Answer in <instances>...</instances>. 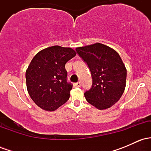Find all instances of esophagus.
<instances>
[{
    "mask_svg": "<svg viewBox=\"0 0 151 151\" xmlns=\"http://www.w3.org/2000/svg\"><path fill=\"white\" fill-rule=\"evenodd\" d=\"M74 86H77V87H79V86H81V82H80V81H78V82L74 84Z\"/></svg>",
    "mask_w": 151,
    "mask_h": 151,
    "instance_id": "1",
    "label": "esophagus"
}]
</instances>
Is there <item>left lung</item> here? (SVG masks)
Segmentation results:
<instances>
[{
    "label": "left lung",
    "instance_id": "1",
    "mask_svg": "<svg viewBox=\"0 0 151 151\" xmlns=\"http://www.w3.org/2000/svg\"><path fill=\"white\" fill-rule=\"evenodd\" d=\"M87 64L92 85L84 92L86 100L98 109H106L120 99L126 87V69L115 50L101 44L76 48Z\"/></svg>",
    "mask_w": 151,
    "mask_h": 151
}]
</instances>
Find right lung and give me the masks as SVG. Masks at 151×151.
Instances as JSON below:
<instances>
[{
	"mask_svg": "<svg viewBox=\"0 0 151 151\" xmlns=\"http://www.w3.org/2000/svg\"><path fill=\"white\" fill-rule=\"evenodd\" d=\"M76 55L72 48L52 46L39 52L26 70L29 95L46 111H55L67 102L72 84L67 81L65 64Z\"/></svg>",
	"mask_w": 151,
	"mask_h": 151,
	"instance_id": "1",
	"label": "right lung"
}]
</instances>
